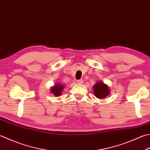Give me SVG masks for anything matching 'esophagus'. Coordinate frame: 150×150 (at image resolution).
I'll list each match as a JSON object with an SVG mask.
<instances>
[{
	"label": "esophagus",
	"mask_w": 150,
	"mask_h": 150,
	"mask_svg": "<svg viewBox=\"0 0 150 150\" xmlns=\"http://www.w3.org/2000/svg\"><path fill=\"white\" fill-rule=\"evenodd\" d=\"M83 83V81L82 80V79H80V80H77V83H78V84H81V83Z\"/></svg>",
	"instance_id": "34e87169"
}]
</instances>
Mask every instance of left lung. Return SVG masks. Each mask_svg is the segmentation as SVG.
<instances>
[{"mask_svg":"<svg viewBox=\"0 0 150 150\" xmlns=\"http://www.w3.org/2000/svg\"><path fill=\"white\" fill-rule=\"evenodd\" d=\"M94 94L98 98L103 99L109 94V90L107 85L105 84L103 82H98L93 86Z\"/></svg>","mask_w":150,"mask_h":150,"instance_id":"1","label":"left lung"}]
</instances>
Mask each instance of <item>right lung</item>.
Returning a JSON list of instances; mask_svg holds the SVG:
<instances>
[{
    "label": "right lung",
    "instance_id": "right-lung-1",
    "mask_svg": "<svg viewBox=\"0 0 150 150\" xmlns=\"http://www.w3.org/2000/svg\"><path fill=\"white\" fill-rule=\"evenodd\" d=\"M64 88V86L61 85L60 84H55L54 87L52 88V89L51 90V92L53 93V94L56 96H59L61 95V91L63 90Z\"/></svg>",
    "mask_w": 150,
    "mask_h": 150
}]
</instances>
